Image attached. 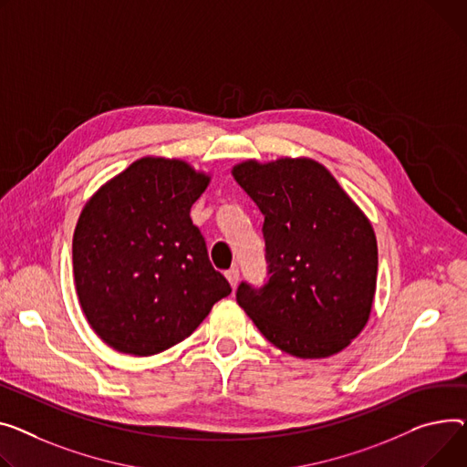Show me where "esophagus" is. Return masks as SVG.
I'll return each instance as SVG.
<instances>
[{"mask_svg":"<svg viewBox=\"0 0 467 467\" xmlns=\"http://www.w3.org/2000/svg\"><path fill=\"white\" fill-rule=\"evenodd\" d=\"M225 275H227V279H229V284H231L233 287H236V285H238V282H240V270H238L236 266L229 268V270L225 272Z\"/></svg>","mask_w":467,"mask_h":467,"instance_id":"esophagus-1","label":"esophagus"}]
</instances>
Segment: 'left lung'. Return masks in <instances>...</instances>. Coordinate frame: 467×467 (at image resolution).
<instances>
[{"label": "left lung", "instance_id": "obj_1", "mask_svg": "<svg viewBox=\"0 0 467 467\" xmlns=\"http://www.w3.org/2000/svg\"><path fill=\"white\" fill-rule=\"evenodd\" d=\"M233 176L265 215L268 263L266 284L242 282L236 302L293 357L346 349L376 295L378 242L368 217L314 160L244 161Z\"/></svg>", "mask_w": 467, "mask_h": 467}]
</instances>
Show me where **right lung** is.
Wrapping results in <instances>:
<instances>
[{"label":"right lung","instance_id":"obj_1","mask_svg":"<svg viewBox=\"0 0 467 467\" xmlns=\"http://www.w3.org/2000/svg\"><path fill=\"white\" fill-rule=\"evenodd\" d=\"M208 182L185 161L142 158L86 202L73 236L77 295L116 351L158 355L231 295L190 217Z\"/></svg>","mask_w":467,"mask_h":467}]
</instances>
